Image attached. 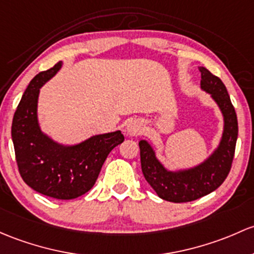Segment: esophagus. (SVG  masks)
<instances>
[{
    "label": "esophagus",
    "instance_id": "1",
    "mask_svg": "<svg viewBox=\"0 0 254 254\" xmlns=\"http://www.w3.org/2000/svg\"><path fill=\"white\" fill-rule=\"evenodd\" d=\"M143 131V125L142 123L138 122V120H132L129 123V125L127 127V132L129 136H137Z\"/></svg>",
    "mask_w": 254,
    "mask_h": 254
}]
</instances>
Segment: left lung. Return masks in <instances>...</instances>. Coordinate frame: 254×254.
Segmentation results:
<instances>
[{
  "mask_svg": "<svg viewBox=\"0 0 254 254\" xmlns=\"http://www.w3.org/2000/svg\"><path fill=\"white\" fill-rule=\"evenodd\" d=\"M199 71L202 90L212 95L224 117L223 136L214 153L191 169L169 172L156 158L147 141L138 142L143 176L162 199L174 203L194 201L217 190L230 172L236 147L239 125L228 90L223 81L208 69L201 66Z\"/></svg>",
  "mask_w": 254,
  "mask_h": 254,
  "instance_id": "obj_1",
  "label": "left lung"
}]
</instances>
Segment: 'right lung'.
I'll list each match as a JSON object with an SVG mask.
<instances>
[{"label":"right lung","instance_id":"add662e5","mask_svg":"<svg viewBox=\"0 0 254 254\" xmlns=\"http://www.w3.org/2000/svg\"><path fill=\"white\" fill-rule=\"evenodd\" d=\"M62 62L39 73L23 93L12 123L15 161L21 179L33 190L56 199H73L95 185L107 156L124 141L120 131L96 135L74 146H63L41 131L37 122L40 87Z\"/></svg>","mask_w":254,"mask_h":254}]
</instances>
